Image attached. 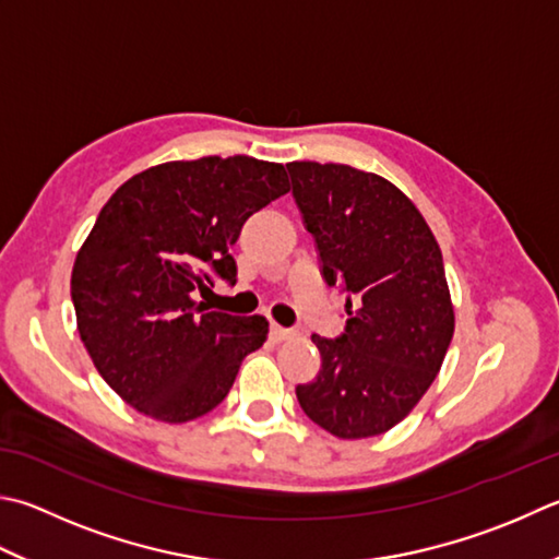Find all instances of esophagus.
<instances>
[{
	"instance_id": "34e87169",
	"label": "esophagus",
	"mask_w": 559,
	"mask_h": 559,
	"mask_svg": "<svg viewBox=\"0 0 559 559\" xmlns=\"http://www.w3.org/2000/svg\"><path fill=\"white\" fill-rule=\"evenodd\" d=\"M270 335H272V341H275V343H284V341H292L294 338V331L282 329V325L272 323L270 325Z\"/></svg>"
}]
</instances>
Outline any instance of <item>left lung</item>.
<instances>
[{
  "mask_svg": "<svg viewBox=\"0 0 559 559\" xmlns=\"http://www.w3.org/2000/svg\"><path fill=\"white\" fill-rule=\"evenodd\" d=\"M287 170L325 282L353 297L341 338L311 335L321 370L297 399L335 438L382 436L433 384L455 333L443 252L416 204L384 177L311 160Z\"/></svg>",
  "mask_w": 559,
  "mask_h": 559,
  "instance_id": "8db88e82",
  "label": "left lung"
}]
</instances>
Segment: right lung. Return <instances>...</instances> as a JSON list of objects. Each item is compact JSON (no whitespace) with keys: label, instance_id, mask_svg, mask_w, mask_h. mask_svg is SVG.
Segmentation results:
<instances>
[{"label":"right lung","instance_id":"right-lung-1","mask_svg":"<svg viewBox=\"0 0 559 559\" xmlns=\"http://www.w3.org/2000/svg\"><path fill=\"white\" fill-rule=\"evenodd\" d=\"M289 192L284 165L250 155L170 160L126 180L78 250L72 304L97 372L126 404L187 424L224 402L265 316L206 311L212 272L236 282L246 221Z\"/></svg>","mask_w":559,"mask_h":559}]
</instances>
